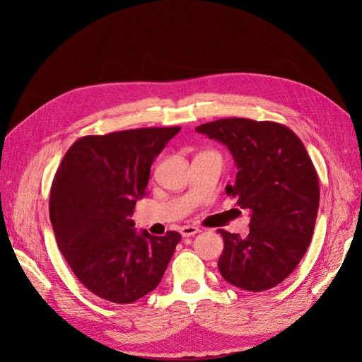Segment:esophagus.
<instances>
[{"label": "esophagus", "instance_id": "esophagus-1", "mask_svg": "<svg viewBox=\"0 0 362 362\" xmlns=\"http://www.w3.org/2000/svg\"><path fill=\"white\" fill-rule=\"evenodd\" d=\"M201 229L199 227H195V226H182L180 227V235L187 238V236H194L197 233H199Z\"/></svg>", "mask_w": 362, "mask_h": 362}]
</instances>
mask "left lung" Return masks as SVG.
<instances>
[{
    "label": "left lung",
    "instance_id": "obj_1",
    "mask_svg": "<svg viewBox=\"0 0 362 362\" xmlns=\"http://www.w3.org/2000/svg\"><path fill=\"white\" fill-rule=\"evenodd\" d=\"M197 132L229 148L238 173L226 194L251 211L246 238L218 230L224 240L218 270L243 291L272 289L310 246L320 201L315 167L302 141L276 122L220 119Z\"/></svg>",
    "mask_w": 362,
    "mask_h": 362
}]
</instances>
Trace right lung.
Wrapping results in <instances>:
<instances>
[{
  "instance_id": "1",
  "label": "right lung",
  "mask_w": 362,
  "mask_h": 362,
  "mask_svg": "<svg viewBox=\"0 0 362 362\" xmlns=\"http://www.w3.org/2000/svg\"><path fill=\"white\" fill-rule=\"evenodd\" d=\"M180 127H141L76 141L57 168L49 218L57 245L86 289L132 303L161 281L182 236L136 232L130 216L149 170Z\"/></svg>"
}]
</instances>
